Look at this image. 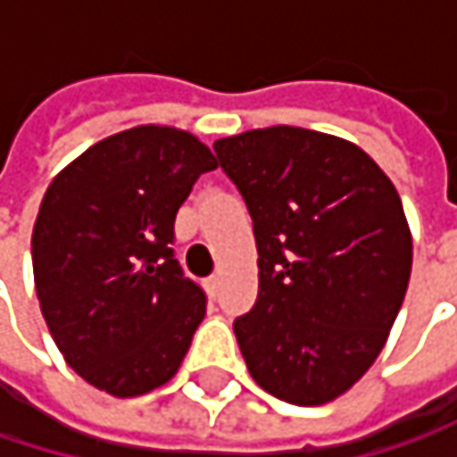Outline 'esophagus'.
I'll return each mask as SVG.
<instances>
[{
	"mask_svg": "<svg viewBox=\"0 0 457 457\" xmlns=\"http://www.w3.org/2000/svg\"><path fill=\"white\" fill-rule=\"evenodd\" d=\"M206 288H209V294H212V296H217V288H220V278H217V275H212V278L206 280Z\"/></svg>",
	"mask_w": 457,
	"mask_h": 457,
	"instance_id": "1",
	"label": "esophagus"
}]
</instances>
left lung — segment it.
<instances>
[{
  "label": "left lung",
  "mask_w": 457,
  "mask_h": 457,
  "mask_svg": "<svg viewBox=\"0 0 457 457\" xmlns=\"http://www.w3.org/2000/svg\"><path fill=\"white\" fill-rule=\"evenodd\" d=\"M253 222L259 296L232 322L251 378L291 405H325L381 354L412 267L392 179L346 139L299 127L214 142Z\"/></svg>",
  "instance_id": "8db88e82"
}]
</instances>
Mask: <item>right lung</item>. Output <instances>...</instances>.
<instances>
[{"instance_id":"obj_1","label":"right lung","mask_w":457,"mask_h":457,"mask_svg":"<svg viewBox=\"0 0 457 457\" xmlns=\"http://www.w3.org/2000/svg\"><path fill=\"white\" fill-rule=\"evenodd\" d=\"M212 150L171 127L92 145L46 187L31 235L34 283L65 362L113 397L163 386L206 315L174 259V220Z\"/></svg>"}]
</instances>
